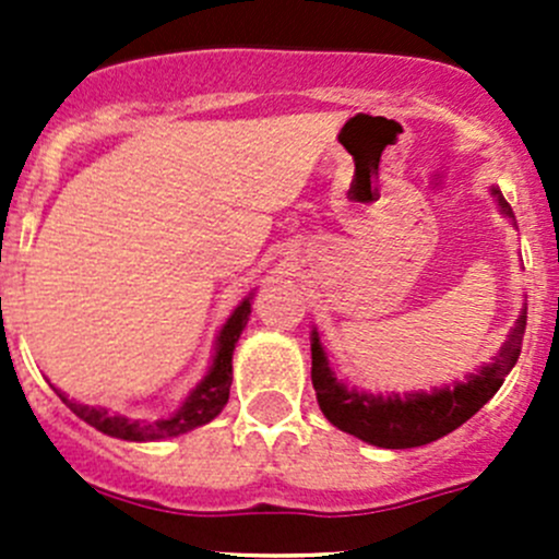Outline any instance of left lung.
<instances>
[{
    "instance_id": "8db88e82",
    "label": "left lung",
    "mask_w": 559,
    "mask_h": 559,
    "mask_svg": "<svg viewBox=\"0 0 559 559\" xmlns=\"http://www.w3.org/2000/svg\"><path fill=\"white\" fill-rule=\"evenodd\" d=\"M503 216L514 218L509 202L503 200L500 189H492ZM527 324V308H522L514 330L506 337L498 357L467 381L432 389V392H408V394H370L359 389H348L337 381L335 370L330 368L319 332L311 337V379L316 389L319 408L337 430L373 443L381 449H414L449 436L460 425H465L500 386L506 376L516 365L522 352V335Z\"/></svg>"
}]
</instances>
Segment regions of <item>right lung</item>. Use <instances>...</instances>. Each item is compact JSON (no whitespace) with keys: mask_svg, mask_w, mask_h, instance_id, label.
<instances>
[{"mask_svg":"<svg viewBox=\"0 0 559 559\" xmlns=\"http://www.w3.org/2000/svg\"><path fill=\"white\" fill-rule=\"evenodd\" d=\"M251 300L253 295H248L233 316L227 319V324L222 326L216 337V354H213V365L207 370L205 379L200 381L189 392V397L180 403V408L173 416L165 419H127L121 414H112L107 408H94V405H83L78 400H70L64 392L56 389V394L61 397V403L72 411L75 416H81L86 425L97 427L99 432L112 438H121V441H165V438L183 436V432L194 430V427L207 425L211 419H216L222 414V408L229 400V386H233V352L235 343H238L240 332L246 330V321L251 316Z\"/></svg>","mask_w":559,"mask_h":559,"instance_id":"1","label":"right lung"}]
</instances>
